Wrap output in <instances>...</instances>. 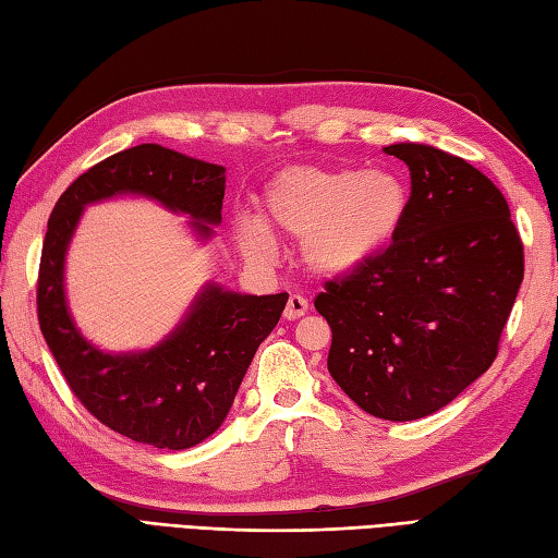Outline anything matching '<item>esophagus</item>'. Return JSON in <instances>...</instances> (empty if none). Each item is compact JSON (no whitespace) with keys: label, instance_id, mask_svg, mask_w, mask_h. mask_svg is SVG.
<instances>
[{"label":"esophagus","instance_id":"obj_1","mask_svg":"<svg viewBox=\"0 0 558 558\" xmlns=\"http://www.w3.org/2000/svg\"><path fill=\"white\" fill-rule=\"evenodd\" d=\"M305 313H307V301L303 299V295H299V293H291L287 307H283V317H287V319H299Z\"/></svg>","mask_w":558,"mask_h":558}]
</instances>
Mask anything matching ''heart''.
<instances>
[{
  "label": "heart",
  "instance_id": "heart-1",
  "mask_svg": "<svg viewBox=\"0 0 558 558\" xmlns=\"http://www.w3.org/2000/svg\"><path fill=\"white\" fill-rule=\"evenodd\" d=\"M405 213V183L389 169L295 167L269 181L263 219L241 217L236 233L251 259L275 257V232L301 241L303 263L315 275L341 277L377 255Z\"/></svg>",
  "mask_w": 558,
  "mask_h": 558
}]
</instances>
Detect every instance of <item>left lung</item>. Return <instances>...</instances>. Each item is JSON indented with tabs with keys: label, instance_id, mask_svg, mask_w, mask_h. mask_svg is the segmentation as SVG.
Returning <instances> with one entry per match:
<instances>
[{
	"label": "left lung",
	"instance_id": "8db88e82",
	"mask_svg": "<svg viewBox=\"0 0 558 558\" xmlns=\"http://www.w3.org/2000/svg\"><path fill=\"white\" fill-rule=\"evenodd\" d=\"M384 153L411 171L389 247L315 299L331 327L327 367L365 413L408 423L485 375L523 281V241L501 191L423 143Z\"/></svg>",
	"mask_w": 558,
	"mask_h": 558
}]
</instances>
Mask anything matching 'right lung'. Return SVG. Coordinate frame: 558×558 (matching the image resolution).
<instances>
[{"label":"right lung","mask_w":558,"mask_h":558,"mask_svg":"<svg viewBox=\"0 0 558 558\" xmlns=\"http://www.w3.org/2000/svg\"><path fill=\"white\" fill-rule=\"evenodd\" d=\"M227 169L143 143L102 159L61 193L47 221L37 277L43 337L76 399L109 429L155 449H191L225 423L289 293L245 295L219 283L195 295L179 327L150 351L105 353L83 339L66 305L64 259L83 207L114 195H145L189 215L197 239L221 221Z\"/></svg>","instance_id":"right-lung-1"}]
</instances>
